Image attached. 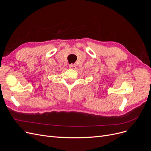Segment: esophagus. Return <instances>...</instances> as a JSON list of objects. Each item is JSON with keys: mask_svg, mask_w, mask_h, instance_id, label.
<instances>
[{"mask_svg": "<svg viewBox=\"0 0 151 151\" xmlns=\"http://www.w3.org/2000/svg\"><path fill=\"white\" fill-rule=\"evenodd\" d=\"M69 68H71V69H75V68H76V65L71 63V64L69 65Z\"/></svg>", "mask_w": 151, "mask_h": 151, "instance_id": "1", "label": "esophagus"}]
</instances>
